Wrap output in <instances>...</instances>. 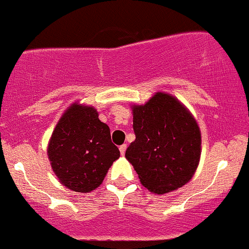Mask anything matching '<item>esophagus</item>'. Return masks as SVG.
<instances>
[{
  "label": "esophagus",
  "mask_w": 249,
  "mask_h": 249,
  "mask_svg": "<svg viewBox=\"0 0 249 249\" xmlns=\"http://www.w3.org/2000/svg\"><path fill=\"white\" fill-rule=\"evenodd\" d=\"M126 148H127V145H126V144H122V145H120V147H119L120 154L124 155V154H125V152H126Z\"/></svg>",
  "instance_id": "34e87169"
}]
</instances>
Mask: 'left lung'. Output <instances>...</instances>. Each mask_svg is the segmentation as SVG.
<instances>
[{"mask_svg": "<svg viewBox=\"0 0 249 249\" xmlns=\"http://www.w3.org/2000/svg\"><path fill=\"white\" fill-rule=\"evenodd\" d=\"M136 140L125 158L143 185L155 194L183 187L194 176L201 155L199 125L176 97L157 92L147 104L132 106Z\"/></svg>", "mask_w": 249, "mask_h": 249, "instance_id": "1", "label": "left lung"}]
</instances>
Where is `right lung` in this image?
<instances>
[{
	"label": "right lung",
	"instance_id": "right-lung-1",
	"mask_svg": "<svg viewBox=\"0 0 249 249\" xmlns=\"http://www.w3.org/2000/svg\"><path fill=\"white\" fill-rule=\"evenodd\" d=\"M119 157L108 125L94 107L79 104L62 114L48 144L53 171L65 187L78 193L96 189Z\"/></svg>",
	"mask_w": 249,
	"mask_h": 249
}]
</instances>
